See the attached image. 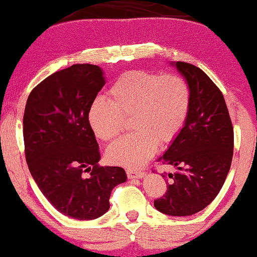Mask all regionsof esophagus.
<instances>
[{
  "mask_svg": "<svg viewBox=\"0 0 257 257\" xmlns=\"http://www.w3.org/2000/svg\"><path fill=\"white\" fill-rule=\"evenodd\" d=\"M145 175L144 172H138V170H133V169H126V176L129 179H140Z\"/></svg>",
  "mask_w": 257,
  "mask_h": 257,
  "instance_id": "1",
  "label": "esophagus"
}]
</instances>
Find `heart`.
Masks as SVG:
<instances>
[{
  "instance_id": "heart-1",
  "label": "heart",
  "mask_w": 257,
  "mask_h": 257,
  "mask_svg": "<svg viewBox=\"0 0 257 257\" xmlns=\"http://www.w3.org/2000/svg\"><path fill=\"white\" fill-rule=\"evenodd\" d=\"M108 93L111 100H94L88 112L95 137L102 141L114 140L129 117L135 132L106 151V158L114 166H143L158 144L167 145L178 137L190 111V87L178 75L131 70L114 81Z\"/></svg>"
}]
</instances>
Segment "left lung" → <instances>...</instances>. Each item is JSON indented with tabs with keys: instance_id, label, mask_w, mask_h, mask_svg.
<instances>
[{
	"instance_id": "8db88e82",
	"label": "left lung",
	"mask_w": 257,
	"mask_h": 257,
	"mask_svg": "<svg viewBox=\"0 0 257 257\" xmlns=\"http://www.w3.org/2000/svg\"><path fill=\"white\" fill-rule=\"evenodd\" d=\"M191 91L187 119L172 145L159 158L175 167L170 182L155 208L170 216H188L203 210L220 192L233 157V126L222 93L199 67L172 63Z\"/></svg>"
}]
</instances>
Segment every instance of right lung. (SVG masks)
<instances>
[{
	"instance_id": "1",
	"label": "right lung",
	"mask_w": 257,
	"mask_h": 257,
	"mask_svg": "<svg viewBox=\"0 0 257 257\" xmlns=\"http://www.w3.org/2000/svg\"><path fill=\"white\" fill-rule=\"evenodd\" d=\"M104 85L99 66L76 64L43 79L25 106L23 135L29 170L51 204L76 220L104 215L112 190L126 180L123 168L98 164L99 145L88 112Z\"/></svg>"
}]
</instances>
